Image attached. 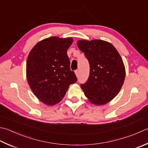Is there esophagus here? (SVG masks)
Here are the masks:
<instances>
[{
    "mask_svg": "<svg viewBox=\"0 0 148 148\" xmlns=\"http://www.w3.org/2000/svg\"><path fill=\"white\" fill-rule=\"evenodd\" d=\"M75 74H76V76H78V75H79V71H78V70L75 71Z\"/></svg>",
    "mask_w": 148,
    "mask_h": 148,
    "instance_id": "1",
    "label": "esophagus"
}]
</instances>
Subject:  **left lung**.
<instances>
[{
  "instance_id": "8db88e82",
  "label": "left lung",
  "mask_w": 148,
  "mask_h": 148,
  "mask_svg": "<svg viewBox=\"0 0 148 148\" xmlns=\"http://www.w3.org/2000/svg\"><path fill=\"white\" fill-rule=\"evenodd\" d=\"M77 45L90 64L88 79L81 88L90 102L105 105L116 96L124 83L123 60L114 46L104 40H80Z\"/></svg>"
}]
</instances>
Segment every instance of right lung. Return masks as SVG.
Returning a JSON list of instances; mask_svg holds the SVG:
<instances>
[{
  "label": "right lung",
  "instance_id": "add662e5",
  "mask_svg": "<svg viewBox=\"0 0 148 148\" xmlns=\"http://www.w3.org/2000/svg\"><path fill=\"white\" fill-rule=\"evenodd\" d=\"M72 42V38L49 37L37 43L28 55L27 82L36 97L45 105L60 103L69 85L77 82L66 53Z\"/></svg>",
  "mask_w": 148,
  "mask_h": 148
}]
</instances>
